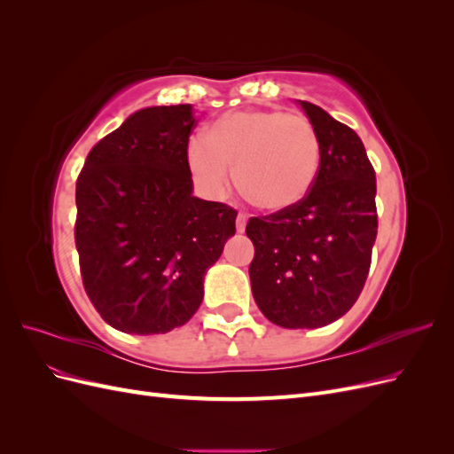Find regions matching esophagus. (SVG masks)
Returning a JSON list of instances; mask_svg holds the SVG:
<instances>
[{"label": "esophagus", "mask_w": 454, "mask_h": 454, "mask_svg": "<svg viewBox=\"0 0 454 454\" xmlns=\"http://www.w3.org/2000/svg\"><path fill=\"white\" fill-rule=\"evenodd\" d=\"M246 222H248V215H246L244 212H239V215H237V231L239 232H244Z\"/></svg>", "instance_id": "esophagus-1"}]
</instances>
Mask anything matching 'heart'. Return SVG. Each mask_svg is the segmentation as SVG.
I'll return each instance as SVG.
<instances>
[{
	"label": "heart",
	"instance_id": "b5f03b06",
	"mask_svg": "<svg viewBox=\"0 0 454 454\" xmlns=\"http://www.w3.org/2000/svg\"><path fill=\"white\" fill-rule=\"evenodd\" d=\"M189 168L212 195H222L237 168L242 195L257 208L286 210L303 200L320 168V140L303 115L244 109L215 119L189 145Z\"/></svg>",
	"mask_w": 454,
	"mask_h": 454
}]
</instances>
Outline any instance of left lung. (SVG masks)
Returning a JSON list of instances; mask_svg holds the SVG:
<instances>
[{"label": "left lung", "mask_w": 454, "mask_h": 454, "mask_svg": "<svg viewBox=\"0 0 454 454\" xmlns=\"http://www.w3.org/2000/svg\"><path fill=\"white\" fill-rule=\"evenodd\" d=\"M320 140V168L292 208L250 217L252 294L280 327L314 329L339 320L360 297L377 239V182L350 127L299 100Z\"/></svg>", "instance_id": "obj_1"}]
</instances>
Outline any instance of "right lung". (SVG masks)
<instances>
[{
  "instance_id": "right-lung-1",
  "label": "right lung",
  "mask_w": 454,
  "mask_h": 454,
  "mask_svg": "<svg viewBox=\"0 0 454 454\" xmlns=\"http://www.w3.org/2000/svg\"><path fill=\"white\" fill-rule=\"evenodd\" d=\"M195 125L191 104L140 109L90 149L77 177L81 278L122 333L184 325L202 303L204 272L237 231V210L193 197Z\"/></svg>"
}]
</instances>
